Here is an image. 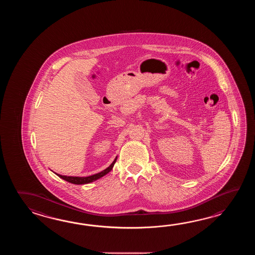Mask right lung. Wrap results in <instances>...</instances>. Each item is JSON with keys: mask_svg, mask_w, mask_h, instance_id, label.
Returning <instances> with one entry per match:
<instances>
[{"mask_svg": "<svg viewBox=\"0 0 255 255\" xmlns=\"http://www.w3.org/2000/svg\"><path fill=\"white\" fill-rule=\"evenodd\" d=\"M117 158H118V157L115 158L114 161L109 166V168L104 169L103 171H101V172H99V173L92 175V176H88V177H72V176H63V175H60V174H56L58 177H60L61 179H65L66 181H68V182H70V183H73V184H87V183H90V182H93V181H95V180H97V179L102 178L106 174L110 172V171L112 170L113 167H114L115 163L117 161Z\"/></svg>", "mask_w": 255, "mask_h": 255, "instance_id": "add662e5", "label": "right lung"}]
</instances>
